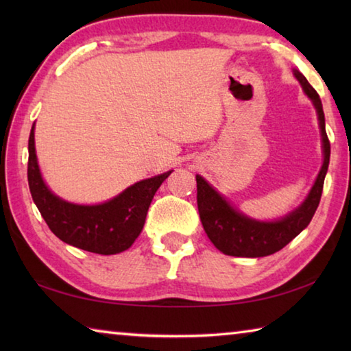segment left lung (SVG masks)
<instances>
[{"mask_svg": "<svg viewBox=\"0 0 351 351\" xmlns=\"http://www.w3.org/2000/svg\"><path fill=\"white\" fill-rule=\"evenodd\" d=\"M293 73L317 112L324 153L322 167L304 203L288 215L274 221H260L245 215L235 209L221 193L217 192L203 176L197 175V203L201 223L213 246L226 255L257 258L280 251L310 224L322 197L325 175L330 164V141L325 132L322 102L305 75L297 69H293Z\"/></svg>", "mask_w": 351, "mask_h": 351, "instance_id": "1", "label": "left lung"}]
</instances>
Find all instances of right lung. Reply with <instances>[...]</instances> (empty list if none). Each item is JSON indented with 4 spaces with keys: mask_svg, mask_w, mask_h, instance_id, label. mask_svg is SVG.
Returning a JSON list of instances; mask_svg holds the SVG:
<instances>
[{
    "mask_svg": "<svg viewBox=\"0 0 351 351\" xmlns=\"http://www.w3.org/2000/svg\"><path fill=\"white\" fill-rule=\"evenodd\" d=\"M35 123L29 134L27 181L35 206L62 241L83 251L112 255L127 251L144 228L152 199L173 170L134 182L100 204H75L51 192L41 176L35 153Z\"/></svg>",
    "mask_w": 351,
    "mask_h": 351,
    "instance_id": "obj_1",
    "label": "right lung"
}]
</instances>
